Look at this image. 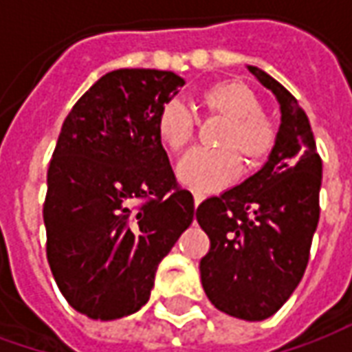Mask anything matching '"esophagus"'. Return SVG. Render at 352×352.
<instances>
[{
    "label": "esophagus",
    "instance_id": "obj_1",
    "mask_svg": "<svg viewBox=\"0 0 352 352\" xmlns=\"http://www.w3.org/2000/svg\"><path fill=\"white\" fill-rule=\"evenodd\" d=\"M201 201H204V194H199V192H194V206L198 207Z\"/></svg>",
    "mask_w": 352,
    "mask_h": 352
}]
</instances>
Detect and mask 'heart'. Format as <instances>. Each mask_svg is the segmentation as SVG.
I'll return each instance as SVG.
<instances>
[{
	"label": "heart",
	"mask_w": 352,
	"mask_h": 352,
	"mask_svg": "<svg viewBox=\"0 0 352 352\" xmlns=\"http://www.w3.org/2000/svg\"><path fill=\"white\" fill-rule=\"evenodd\" d=\"M199 107L224 120L219 151H192L177 166L179 181L196 192H213L234 183L247 164H260L277 143L275 124L262 115L256 94L241 80H222L199 96ZM196 131V118L179 101L162 105L156 116V135L169 153H181Z\"/></svg>",
	"instance_id": "obj_1"
}]
</instances>
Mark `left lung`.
I'll return each instance as SVG.
<instances>
[{
	"instance_id": "8db88e82",
	"label": "left lung",
	"mask_w": 352,
	"mask_h": 352,
	"mask_svg": "<svg viewBox=\"0 0 352 352\" xmlns=\"http://www.w3.org/2000/svg\"><path fill=\"white\" fill-rule=\"evenodd\" d=\"M249 72L279 101L277 143L264 168L201 201L196 219L211 241L199 262L209 302L232 317L264 320L290 298L309 262L322 160L294 96L258 67Z\"/></svg>"
}]
</instances>
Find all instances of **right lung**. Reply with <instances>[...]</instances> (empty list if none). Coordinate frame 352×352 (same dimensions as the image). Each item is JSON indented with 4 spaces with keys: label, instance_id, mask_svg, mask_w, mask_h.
I'll list each match as a JSON object with an SVG mask.
<instances>
[{
    "label": "right lung",
    "instance_id": "add662e5",
    "mask_svg": "<svg viewBox=\"0 0 352 352\" xmlns=\"http://www.w3.org/2000/svg\"><path fill=\"white\" fill-rule=\"evenodd\" d=\"M184 80L116 69L80 96L47 173V258L73 309L96 320L139 311L162 258L194 219L156 135V116Z\"/></svg>",
    "mask_w": 352,
    "mask_h": 352
}]
</instances>
